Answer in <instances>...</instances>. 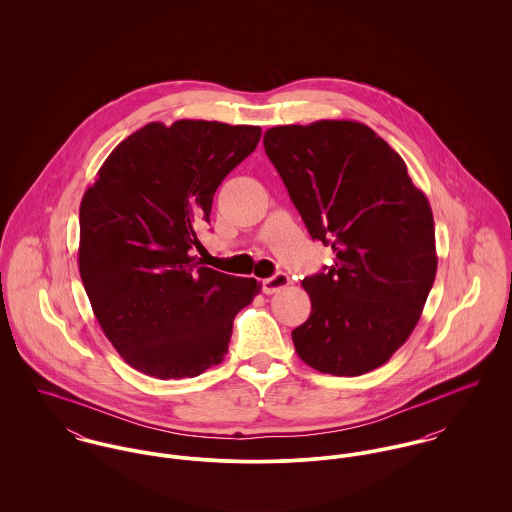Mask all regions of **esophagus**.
Here are the masks:
<instances>
[{
    "label": "esophagus",
    "instance_id": "34e87169",
    "mask_svg": "<svg viewBox=\"0 0 512 512\" xmlns=\"http://www.w3.org/2000/svg\"><path fill=\"white\" fill-rule=\"evenodd\" d=\"M290 286V276L288 274H274L272 278L262 280V292L272 295V293L282 292Z\"/></svg>",
    "mask_w": 512,
    "mask_h": 512
}]
</instances>
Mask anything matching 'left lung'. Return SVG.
I'll use <instances>...</instances> for the list:
<instances>
[{"instance_id": "1", "label": "left lung", "mask_w": 512, "mask_h": 512, "mask_svg": "<svg viewBox=\"0 0 512 512\" xmlns=\"http://www.w3.org/2000/svg\"><path fill=\"white\" fill-rule=\"evenodd\" d=\"M264 147L313 240L335 264L303 278L311 313L292 331L305 365L359 376L412 335L438 272L434 215L404 159L368 126H276Z\"/></svg>"}]
</instances>
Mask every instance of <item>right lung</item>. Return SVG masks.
Returning <instances> with one entry per match:
<instances>
[{
	"label": "right lung",
	"instance_id": "right-lung-1",
	"mask_svg": "<svg viewBox=\"0 0 512 512\" xmlns=\"http://www.w3.org/2000/svg\"><path fill=\"white\" fill-rule=\"evenodd\" d=\"M260 126L151 122L112 149L80 203L78 270L120 357L161 380L220 365L254 278L191 256L222 179L260 142Z\"/></svg>",
	"mask_w": 512,
	"mask_h": 512
}]
</instances>
